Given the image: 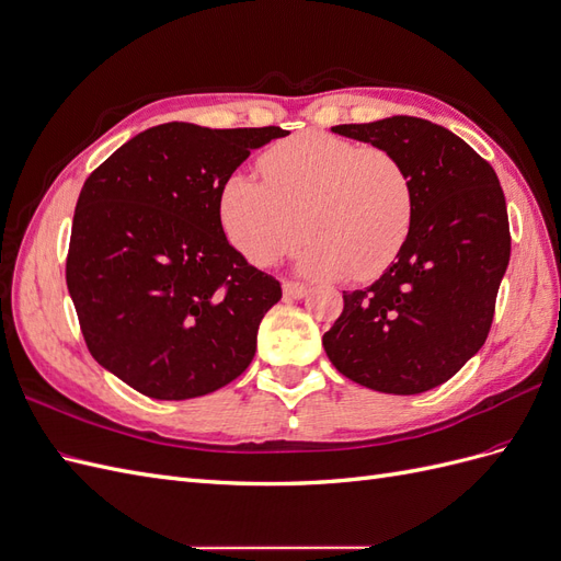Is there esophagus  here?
<instances>
[{
	"instance_id": "esophagus-1",
	"label": "esophagus",
	"mask_w": 561,
	"mask_h": 561,
	"mask_svg": "<svg viewBox=\"0 0 561 561\" xmlns=\"http://www.w3.org/2000/svg\"><path fill=\"white\" fill-rule=\"evenodd\" d=\"M283 295H285V299H301V297H307V287H304L301 283L285 280L283 283Z\"/></svg>"
}]
</instances>
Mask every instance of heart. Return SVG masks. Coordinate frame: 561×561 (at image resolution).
Returning <instances> with one entry per match:
<instances>
[{"instance_id": "1", "label": "heart", "mask_w": 561, "mask_h": 561, "mask_svg": "<svg viewBox=\"0 0 561 561\" xmlns=\"http://www.w3.org/2000/svg\"><path fill=\"white\" fill-rule=\"evenodd\" d=\"M260 171L264 182L233 171L217 192L225 239L254 266L276 262L307 231L304 274L371 280L412 231L414 182L388 149L307 130L266 149Z\"/></svg>"}]
</instances>
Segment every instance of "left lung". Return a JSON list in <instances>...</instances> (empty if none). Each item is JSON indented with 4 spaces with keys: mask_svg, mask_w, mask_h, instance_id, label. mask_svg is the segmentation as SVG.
<instances>
[{
    "mask_svg": "<svg viewBox=\"0 0 561 561\" xmlns=\"http://www.w3.org/2000/svg\"><path fill=\"white\" fill-rule=\"evenodd\" d=\"M332 130L393 151L412 175L416 210L398 260L365 290L344 293L322 346L351 381L416 396L451 379L486 342L511 262L505 196L478 151L426 118Z\"/></svg>",
    "mask_w": 561,
    "mask_h": 561,
    "instance_id": "obj_1",
    "label": "left lung"
}]
</instances>
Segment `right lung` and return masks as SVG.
I'll return each instance as SVG.
<instances>
[{
	"label": "right lung",
	"mask_w": 561,
	"mask_h": 561,
	"mask_svg": "<svg viewBox=\"0 0 561 561\" xmlns=\"http://www.w3.org/2000/svg\"><path fill=\"white\" fill-rule=\"evenodd\" d=\"M278 126L171 122L135 135L83 182L67 290L98 365L154 400L208 396L248 369L280 283L225 239L217 192Z\"/></svg>",
	"instance_id": "1"
}]
</instances>
